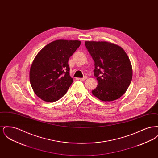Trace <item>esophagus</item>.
<instances>
[{"label": "esophagus", "mask_w": 158, "mask_h": 158, "mask_svg": "<svg viewBox=\"0 0 158 158\" xmlns=\"http://www.w3.org/2000/svg\"><path fill=\"white\" fill-rule=\"evenodd\" d=\"M87 78H88L87 76H85V77H83V78H79V79L80 81H85V80H86Z\"/></svg>", "instance_id": "1"}]
</instances>
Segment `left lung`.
I'll return each instance as SVG.
<instances>
[{"label":"left lung","mask_w":158,"mask_h":158,"mask_svg":"<svg viewBox=\"0 0 158 158\" xmlns=\"http://www.w3.org/2000/svg\"><path fill=\"white\" fill-rule=\"evenodd\" d=\"M95 62L97 87L92 94L103 101L116 100L126 92L133 76L131 62L119 45L106 41H85Z\"/></svg>","instance_id":"left-lung-1"}]
</instances>
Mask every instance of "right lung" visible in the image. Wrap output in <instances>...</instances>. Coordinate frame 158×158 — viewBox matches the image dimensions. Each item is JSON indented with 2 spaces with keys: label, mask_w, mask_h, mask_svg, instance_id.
<instances>
[{
  "label": "right lung",
  "mask_w": 158,
  "mask_h": 158,
  "mask_svg": "<svg viewBox=\"0 0 158 158\" xmlns=\"http://www.w3.org/2000/svg\"><path fill=\"white\" fill-rule=\"evenodd\" d=\"M80 45L78 40H58L39 52L30 71L31 85L38 97L54 102L65 95L73 81L68 61Z\"/></svg>",
  "instance_id": "obj_1"
}]
</instances>
